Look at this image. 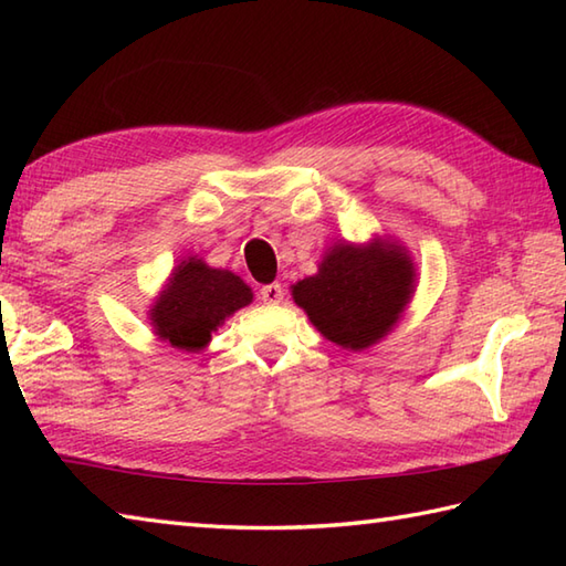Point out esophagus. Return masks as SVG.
I'll return each instance as SVG.
<instances>
[{"label": "esophagus", "mask_w": 566, "mask_h": 566, "mask_svg": "<svg viewBox=\"0 0 566 566\" xmlns=\"http://www.w3.org/2000/svg\"><path fill=\"white\" fill-rule=\"evenodd\" d=\"M260 298L264 304H280L284 298V286L280 282H272V284H264L260 290Z\"/></svg>", "instance_id": "34e87169"}]
</instances>
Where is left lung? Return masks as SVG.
<instances>
[{"label":"left lung","mask_w":566,"mask_h":566,"mask_svg":"<svg viewBox=\"0 0 566 566\" xmlns=\"http://www.w3.org/2000/svg\"><path fill=\"white\" fill-rule=\"evenodd\" d=\"M416 292V268L408 250L389 238L353 245L343 240L323 255L318 272L292 286L296 306L323 338L365 350L379 343Z\"/></svg>","instance_id":"obj_1"}]
</instances>
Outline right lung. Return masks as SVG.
I'll return each mask as SVG.
<instances>
[{"mask_svg": "<svg viewBox=\"0 0 566 566\" xmlns=\"http://www.w3.org/2000/svg\"><path fill=\"white\" fill-rule=\"evenodd\" d=\"M252 302V290L231 270H216L187 258L172 270L165 290L150 306V326L177 350L199 353L228 316Z\"/></svg>", "mask_w": 566, "mask_h": 566, "instance_id": "obj_1", "label": "right lung"}]
</instances>
